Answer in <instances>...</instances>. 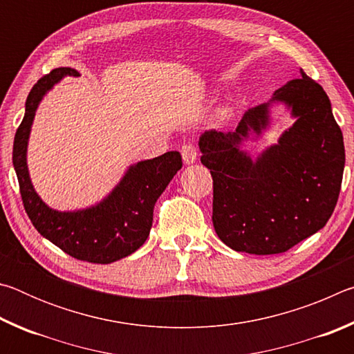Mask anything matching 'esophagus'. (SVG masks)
Masks as SVG:
<instances>
[{
  "label": "esophagus",
  "mask_w": 354,
  "mask_h": 354,
  "mask_svg": "<svg viewBox=\"0 0 354 354\" xmlns=\"http://www.w3.org/2000/svg\"><path fill=\"white\" fill-rule=\"evenodd\" d=\"M181 156L184 164H194L196 158H198V149H196V147L192 142H185L181 147Z\"/></svg>",
  "instance_id": "1"
}]
</instances>
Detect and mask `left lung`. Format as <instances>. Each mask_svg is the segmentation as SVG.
Masks as SVG:
<instances>
[{
	"label": "left lung",
	"mask_w": 354,
	"mask_h": 354,
	"mask_svg": "<svg viewBox=\"0 0 354 354\" xmlns=\"http://www.w3.org/2000/svg\"><path fill=\"white\" fill-rule=\"evenodd\" d=\"M298 120L253 162L239 149L268 123V104L245 112L236 131L201 136V164L211 170L212 223L221 242L250 254H278L326 225L342 185L344 136L320 84L301 77L274 92Z\"/></svg>",
	"instance_id": "1"
}]
</instances>
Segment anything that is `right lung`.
<instances>
[{
  "label": "right lung",
  "mask_w": 354,
  "mask_h": 354,
  "mask_svg": "<svg viewBox=\"0 0 354 354\" xmlns=\"http://www.w3.org/2000/svg\"><path fill=\"white\" fill-rule=\"evenodd\" d=\"M77 76L73 68H55L34 84L26 111L14 139L12 162L19 178L23 206L35 230L71 257L111 263L145 243L153 225V209L171 178L183 167L181 154L169 151L131 167L123 181L98 206L77 212H57L39 198L29 181L26 145L39 101L53 84Z\"/></svg>",
  "instance_id": "right-lung-1"
}]
</instances>
